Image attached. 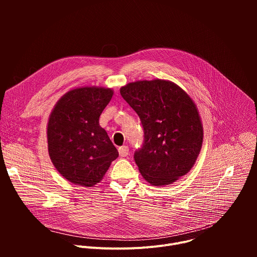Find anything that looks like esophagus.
I'll list each match as a JSON object with an SVG mask.
<instances>
[{
	"label": "esophagus",
	"mask_w": 257,
	"mask_h": 257,
	"mask_svg": "<svg viewBox=\"0 0 257 257\" xmlns=\"http://www.w3.org/2000/svg\"><path fill=\"white\" fill-rule=\"evenodd\" d=\"M118 152H119V155L121 158H124V157H127L128 154H129V149L128 146H121V148L118 149Z\"/></svg>",
	"instance_id": "esophagus-1"
}]
</instances>
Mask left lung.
Listing matches in <instances>:
<instances>
[{"label": "left lung", "instance_id": "left-lung-1", "mask_svg": "<svg viewBox=\"0 0 257 257\" xmlns=\"http://www.w3.org/2000/svg\"><path fill=\"white\" fill-rule=\"evenodd\" d=\"M120 92L142 124L143 143L134 153V161L143 178L162 186L187 174L203 138L197 108L189 95L161 79L132 82Z\"/></svg>", "mask_w": 257, "mask_h": 257}]
</instances>
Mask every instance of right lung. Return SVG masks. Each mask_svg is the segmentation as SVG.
I'll list each match as a JSON object with an SVG mask.
<instances>
[{
  "mask_svg": "<svg viewBox=\"0 0 257 257\" xmlns=\"http://www.w3.org/2000/svg\"><path fill=\"white\" fill-rule=\"evenodd\" d=\"M112 96L113 90L109 88L73 89L61 97L50 116V158L59 173L73 184L95 185L119 157L98 123Z\"/></svg>",
  "mask_w": 257,
  "mask_h": 257,
  "instance_id": "obj_1",
  "label": "right lung"
}]
</instances>
